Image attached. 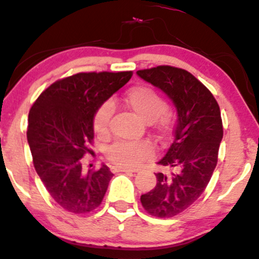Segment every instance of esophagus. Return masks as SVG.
I'll return each instance as SVG.
<instances>
[{"mask_svg":"<svg viewBox=\"0 0 259 259\" xmlns=\"http://www.w3.org/2000/svg\"><path fill=\"white\" fill-rule=\"evenodd\" d=\"M113 170L115 172H135L137 168H130V167H122V166H114Z\"/></svg>","mask_w":259,"mask_h":259,"instance_id":"34e87169","label":"esophagus"}]
</instances>
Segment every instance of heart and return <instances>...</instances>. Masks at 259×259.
<instances>
[{
    "instance_id": "obj_1",
    "label": "heart",
    "mask_w": 259,
    "mask_h": 259,
    "mask_svg": "<svg viewBox=\"0 0 259 259\" xmlns=\"http://www.w3.org/2000/svg\"><path fill=\"white\" fill-rule=\"evenodd\" d=\"M127 107L137 115L146 121H152L159 127H164L167 116L164 113L165 103L150 87H135L127 92L125 98ZM111 105L105 103L97 110L94 115V130L97 134L104 135L108 132L111 116ZM150 155V148L145 143H119L108 150V156L115 164L121 166H134L141 159Z\"/></svg>"
}]
</instances>
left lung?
Instances as JSON below:
<instances>
[{
    "label": "left lung",
    "instance_id": "obj_1",
    "mask_svg": "<svg viewBox=\"0 0 259 259\" xmlns=\"http://www.w3.org/2000/svg\"><path fill=\"white\" fill-rule=\"evenodd\" d=\"M141 79L167 95L176 109L174 139L156 162V186L141 195L144 208L167 219L192 205L206 189L217 165L223 137L221 111L211 92L191 73L170 65L138 70Z\"/></svg>",
    "mask_w": 259,
    "mask_h": 259
}]
</instances>
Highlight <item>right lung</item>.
Wrapping results in <instances>:
<instances>
[{
    "label": "right lung",
    "instance_id": "right-lung-1",
    "mask_svg": "<svg viewBox=\"0 0 259 259\" xmlns=\"http://www.w3.org/2000/svg\"><path fill=\"white\" fill-rule=\"evenodd\" d=\"M132 72L78 73L48 87L28 115L27 141L33 165L53 200L73 213L102 203L113 174L103 164L81 172L94 138V115L132 78Z\"/></svg>",
    "mask_w": 259,
    "mask_h": 259
}]
</instances>
